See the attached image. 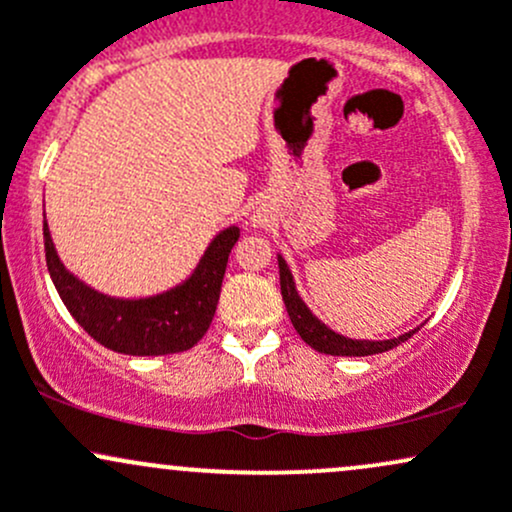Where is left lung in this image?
<instances>
[{
	"label": "left lung",
	"instance_id": "8db88e82",
	"mask_svg": "<svg viewBox=\"0 0 512 512\" xmlns=\"http://www.w3.org/2000/svg\"><path fill=\"white\" fill-rule=\"evenodd\" d=\"M279 260V284H281V298H284L286 313H289L293 327L296 332L301 334V339L308 346H313L315 351L320 354H330V356H373V354H383V351H390L399 346L402 342L414 334L416 330L399 334L395 339H351L344 337V334L334 332L332 327H327L320 317L313 315V310L305 305L301 298V293L296 289V279H293L289 264L281 255H276Z\"/></svg>",
	"mask_w": 512,
	"mask_h": 512
}]
</instances>
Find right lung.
<instances>
[{"mask_svg":"<svg viewBox=\"0 0 512 512\" xmlns=\"http://www.w3.org/2000/svg\"><path fill=\"white\" fill-rule=\"evenodd\" d=\"M240 238L236 223L221 228L180 284L161 293L120 298L103 293L64 267L43 209L45 262L62 303L105 349L127 356H166L192 349L209 330L219 303L228 255Z\"/></svg>","mask_w":512,"mask_h":512,"instance_id":"right-lung-1","label":"right lung"}]
</instances>
